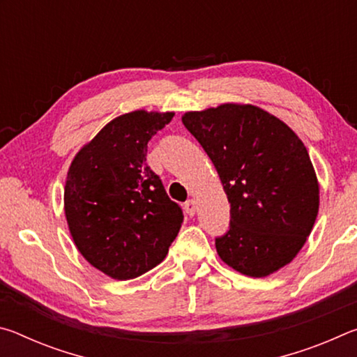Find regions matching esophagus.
I'll return each instance as SVG.
<instances>
[{
  "instance_id": "esophagus-1",
  "label": "esophagus",
  "mask_w": 357,
  "mask_h": 357,
  "mask_svg": "<svg viewBox=\"0 0 357 357\" xmlns=\"http://www.w3.org/2000/svg\"><path fill=\"white\" fill-rule=\"evenodd\" d=\"M184 209H185V213L189 214L190 217H192V215H195V211H197L195 200H187V202L184 203Z\"/></svg>"
}]
</instances>
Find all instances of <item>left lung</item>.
I'll return each mask as SVG.
<instances>
[{
	"label": "left lung",
	"mask_w": 357,
	"mask_h": 357,
	"mask_svg": "<svg viewBox=\"0 0 357 357\" xmlns=\"http://www.w3.org/2000/svg\"><path fill=\"white\" fill-rule=\"evenodd\" d=\"M183 123L213 160L229 203V228L215 238L222 261L250 277L288 264L305 244L319 206L304 143L255 105L187 112Z\"/></svg>",
	"instance_id": "1"
}]
</instances>
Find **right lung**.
<instances>
[{"label": "right lung", "instance_id": "obj_1", "mask_svg": "<svg viewBox=\"0 0 357 357\" xmlns=\"http://www.w3.org/2000/svg\"><path fill=\"white\" fill-rule=\"evenodd\" d=\"M173 116L144 110L121 114L70 164L64 211L72 239L84 259L112 279H135L155 268L184 220L146 164L148 142Z\"/></svg>", "mask_w": 357, "mask_h": 357}]
</instances>
